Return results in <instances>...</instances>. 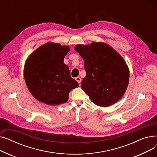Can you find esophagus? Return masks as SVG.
<instances>
[{
  "mask_svg": "<svg viewBox=\"0 0 157 157\" xmlns=\"http://www.w3.org/2000/svg\"><path fill=\"white\" fill-rule=\"evenodd\" d=\"M76 80L78 81V83L79 84V85H80V83H81V78L80 77H77V78H76Z\"/></svg>",
  "mask_w": 157,
  "mask_h": 157,
  "instance_id": "34e87169",
  "label": "esophagus"
}]
</instances>
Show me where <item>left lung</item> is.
Returning a JSON list of instances; mask_svg holds the SVG:
<instances>
[{
    "mask_svg": "<svg viewBox=\"0 0 157 157\" xmlns=\"http://www.w3.org/2000/svg\"><path fill=\"white\" fill-rule=\"evenodd\" d=\"M74 49L84 60L86 76L81 88L90 99L104 108L118 102L129 81V69L121 56L102 42L77 44Z\"/></svg>",
    "mask_w": 157,
    "mask_h": 157,
    "instance_id": "8db88e82",
    "label": "left lung"
}]
</instances>
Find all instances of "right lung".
I'll list each match as a JSON object with an SVG mask.
<instances>
[{"instance_id":"add662e5","label":"right lung","mask_w":157,"mask_h":157,"mask_svg":"<svg viewBox=\"0 0 157 157\" xmlns=\"http://www.w3.org/2000/svg\"><path fill=\"white\" fill-rule=\"evenodd\" d=\"M69 46L49 42L39 46L28 57L24 66V78L31 94L48 105L67 102L69 94L78 87L63 63Z\"/></svg>"}]
</instances>
